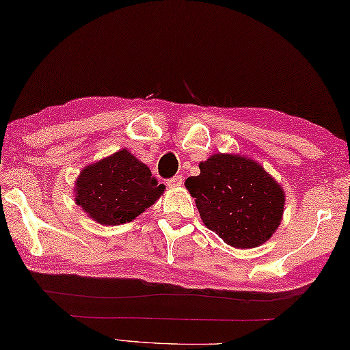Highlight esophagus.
Returning a JSON list of instances; mask_svg holds the SVG:
<instances>
[{
	"mask_svg": "<svg viewBox=\"0 0 350 350\" xmlns=\"http://www.w3.org/2000/svg\"><path fill=\"white\" fill-rule=\"evenodd\" d=\"M182 182H183V177L180 174L179 176H174L173 179H170L167 182V187L168 188H179V187H182Z\"/></svg>",
	"mask_w": 350,
	"mask_h": 350,
	"instance_id": "obj_1",
	"label": "esophagus"
}]
</instances>
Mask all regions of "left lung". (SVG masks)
<instances>
[{
	"mask_svg": "<svg viewBox=\"0 0 350 350\" xmlns=\"http://www.w3.org/2000/svg\"><path fill=\"white\" fill-rule=\"evenodd\" d=\"M185 180L203 224L230 247L247 250L267 242L281 224L286 194L254 159L217 153Z\"/></svg>",
	"mask_w": 350,
	"mask_h": 350,
	"instance_id": "left-lung-1",
	"label": "left lung"
}]
</instances>
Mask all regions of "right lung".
Here are the masks:
<instances>
[{
    "label": "right lung",
    "mask_w": 350,
    "mask_h": 350,
    "mask_svg": "<svg viewBox=\"0 0 350 350\" xmlns=\"http://www.w3.org/2000/svg\"><path fill=\"white\" fill-rule=\"evenodd\" d=\"M165 187L128 148L88 163L75 180V203L100 226H120L158 202Z\"/></svg>",
    "instance_id": "right-lung-1"
}]
</instances>
